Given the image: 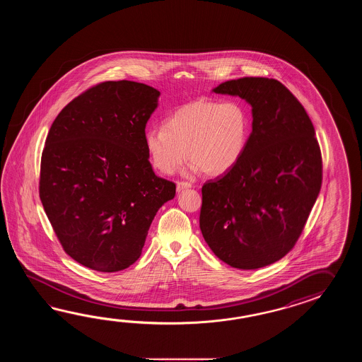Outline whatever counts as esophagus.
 I'll list each match as a JSON object with an SVG mask.
<instances>
[{"instance_id": "34e87169", "label": "esophagus", "mask_w": 362, "mask_h": 362, "mask_svg": "<svg viewBox=\"0 0 362 362\" xmlns=\"http://www.w3.org/2000/svg\"><path fill=\"white\" fill-rule=\"evenodd\" d=\"M192 185L187 181H178L177 182V192H182L185 189H189L192 187Z\"/></svg>"}]
</instances>
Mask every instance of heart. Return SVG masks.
Instances as JSON below:
<instances>
[{"instance_id":"obj_1","label":"heart","mask_w":362,"mask_h":362,"mask_svg":"<svg viewBox=\"0 0 362 362\" xmlns=\"http://www.w3.org/2000/svg\"><path fill=\"white\" fill-rule=\"evenodd\" d=\"M250 133L246 106L235 100L200 98L177 108L164 127H150L144 136L151 165L170 175L192 160L194 170L223 175L240 160Z\"/></svg>"}]
</instances>
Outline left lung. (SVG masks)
I'll return each mask as SVG.
<instances>
[{
	"label": "left lung",
	"mask_w": 362,
	"mask_h": 362,
	"mask_svg": "<svg viewBox=\"0 0 362 362\" xmlns=\"http://www.w3.org/2000/svg\"><path fill=\"white\" fill-rule=\"evenodd\" d=\"M252 106L246 150L202 187L200 230L212 252L238 269H259L293 250L322 184V156L305 108L285 85L242 77L214 89Z\"/></svg>",
	"instance_id": "left-lung-1"
}]
</instances>
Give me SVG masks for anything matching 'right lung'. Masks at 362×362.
I'll return each instance as SVG.
<instances>
[{
	"mask_svg": "<svg viewBox=\"0 0 362 362\" xmlns=\"http://www.w3.org/2000/svg\"><path fill=\"white\" fill-rule=\"evenodd\" d=\"M159 90L103 81L62 110L41 155L40 199L64 252L86 268L119 272L139 260L158 209L176 184L148 162L145 128Z\"/></svg>",
	"mask_w": 362,
	"mask_h": 362,
	"instance_id": "add662e5",
	"label": "right lung"
}]
</instances>
